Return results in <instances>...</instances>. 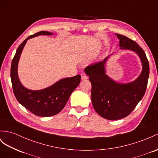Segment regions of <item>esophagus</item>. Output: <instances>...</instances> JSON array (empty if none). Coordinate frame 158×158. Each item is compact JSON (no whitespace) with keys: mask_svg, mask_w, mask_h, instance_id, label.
Segmentation results:
<instances>
[{"mask_svg":"<svg viewBox=\"0 0 158 158\" xmlns=\"http://www.w3.org/2000/svg\"><path fill=\"white\" fill-rule=\"evenodd\" d=\"M88 79V77L85 75V74H81V79L82 80H85V79Z\"/></svg>","mask_w":158,"mask_h":158,"instance_id":"esophagus-1","label":"esophagus"}]
</instances>
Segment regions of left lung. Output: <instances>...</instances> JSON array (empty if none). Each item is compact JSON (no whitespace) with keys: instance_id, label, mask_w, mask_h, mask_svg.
Wrapping results in <instances>:
<instances>
[{"instance_id":"left-lung-1","label":"left lung","mask_w":158,"mask_h":158,"mask_svg":"<svg viewBox=\"0 0 158 158\" xmlns=\"http://www.w3.org/2000/svg\"><path fill=\"white\" fill-rule=\"evenodd\" d=\"M116 35L119 40L120 49L132 51L139 56L142 71L133 81L127 83L116 82L106 74V71L107 60L114 53L102 61L85 69L92 85L93 106L100 116L109 120L120 119L130 114L143 98L149 74L148 60L139 44L125 36Z\"/></svg>"}]
</instances>
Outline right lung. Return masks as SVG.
Here are the masks:
<instances>
[{
    "instance_id": "1",
    "label": "right lung",
    "mask_w": 158,
    "mask_h": 158,
    "mask_svg": "<svg viewBox=\"0 0 158 158\" xmlns=\"http://www.w3.org/2000/svg\"><path fill=\"white\" fill-rule=\"evenodd\" d=\"M48 31H40L27 37L20 44L12 60L10 79L14 94L27 110L40 117L55 115L61 111L70 95L81 81V75L61 79L52 85L40 90H31L24 87L18 76V64L23 48L29 39L39 35H52Z\"/></svg>"
}]
</instances>
